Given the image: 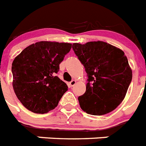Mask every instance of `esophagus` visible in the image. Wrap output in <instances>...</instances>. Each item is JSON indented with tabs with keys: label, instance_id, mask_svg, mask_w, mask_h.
I'll list each match as a JSON object with an SVG mask.
<instances>
[{
	"label": "esophagus",
	"instance_id": "obj_1",
	"mask_svg": "<svg viewBox=\"0 0 146 146\" xmlns=\"http://www.w3.org/2000/svg\"><path fill=\"white\" fill-rule=\"evenodd\" d=\"M76 83H77V81H76L75 80H72V81L69 83V85H70L71 87H73L74 85H75Z\"/></svg>",
	"mask_w": 146,
	"mask_h": 146
}]
</instances>
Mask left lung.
I'll return each instance as SVG.
<instances>
[{
    "instance_id": "8db88e82",
    "label": "left lung",
    "mask_w": 146,
    "mask_h": 146,
    "mask_svg": "<svg viewBox=\"0 0 146 146\" xmlns=\"http://www.w3.org/2000/svg\"><path fill=\"white\" fill-rule=\"evenodd\" d=\"M72 48L88 78L86 92L78 98L82 110L97 116L114 111L125 98L132 79L123 51L100 40L74 43Z\"/></svg>"
}]
</instances>
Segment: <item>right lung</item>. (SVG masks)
Here are the masks:
<instances>
[{
    "mask_svg": "<svg viewBox=\"0 0 146 146\" xmlns=\"http://www.w3.org/2000/svg\"><path fill=\"white\" fill-rule=\"evenodd\" d=\"M71 48L68 43L40 41L16 56L12 65V86L25 108L44 114L57 107L68 86L56 74Z\"/></svg>",
    "mask_w": 146,
    "mask_h": 146,
    "instance_id": "add662e5",
    "label": "right lung"
}]
</instances>
